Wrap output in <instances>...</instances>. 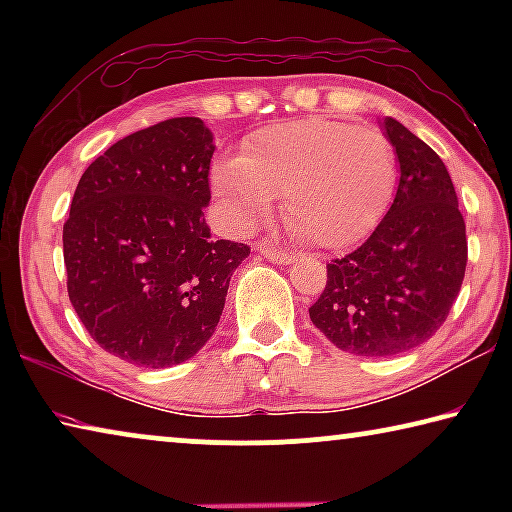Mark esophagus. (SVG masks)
I'll list each match as a JSON object with an SVG mask.
<instances>
[{"mask_svg":"<svg viewBox=\"0 0 512 512\" xmlns=\"http://www.w3.org/2000/svg\"><path fill=\"white\" fill-rule=\"evenodd\" d=\"M257 250L268 259V262H275V264H291L293 262V257L289 253H284V250H280L273 244H266V241H259Z\"/></svg>","mask_w":512,"mask_h":512,"instance_id":"esophagus-1","label":"esophagus"}]
</instances>
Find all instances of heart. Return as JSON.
Here are the masks:
<instances>
[{
    "mask_svg": "<svg viewBox=\"0 0 512 512\" xmlns=\"http://www.w3.org/2000/svg\"><path fill=\"white\" fill-rule=\"evenodd\" d=\"M395 187L397 153L388 137L325 117L262 128L244 153L212 167V192L235 228H255L284 194V219L325 250L366 239L391 207Z\"/></svg>",
    "mask_w": 512,
    "mask_h": 512,
    "instance_id": "1",
    "label": "heart"
}]
</instances>
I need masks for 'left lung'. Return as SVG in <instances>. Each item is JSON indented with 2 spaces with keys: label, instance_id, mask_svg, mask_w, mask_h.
I'll use <instances>...</instances> for the list:
<instances>
[{
  "label": "left lung",
  "instance_id": "1",
  "mask_svg": "<svg viewBox=\"0 0 512 512\" xmlns=\"http://www.w3.org/2000/svg\"><path fill=\"white\" fill-rule=\"evenodd\" d=\"M400 162L397 194L357 250L327 264L309 318L336 348L393 357L438 332L461 291L467 239L449 171L393 117L381 121Z\"/></svg>",
  "mask_w": 512,
  "mask_h": 512
}]
</instances>
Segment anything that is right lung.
Returning <instances> with one entry per match:
<instances>
[{"instance_id":"obj_1","label":"right lung","mask_w":512,"mask_h":512,"mask_svg":"<svg viewBox=\"0 0 512 512\" xmlns=\"http://www.w3.org/2000/svg\"><path fill=\"white\" fill-rule=\"evenodd\" d=\"M214 137L173 117L124 137L79 180L63 225L69 302L103 350L142 368L210 341L246 244L210 237Z\"/></svg>"}]
</instances>
